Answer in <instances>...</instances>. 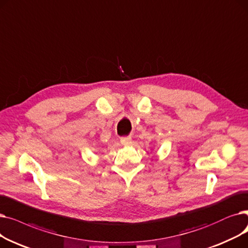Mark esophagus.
Segmentation results:
<instances>
[{
	"instance_id": "34e87169",
	"label": "esophagus",
	"mask_w": 248,
	"mask_h": 248,
	"mask_svg": "<svg viewBox=\"0 0 248 248\" xmlns=\"http://www.w3.org/2000/svg\"><path fill=\"white\" fill-rule=\"evenodd\" d=\"M120 141L123 145H130L132 142V139L130 136H124V137H121Z\"/></svg>"
}]
</instances>
